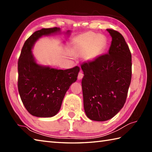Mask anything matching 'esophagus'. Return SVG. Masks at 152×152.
<instances>
[{
  "label": "esophagus",
  "instance_id": "esophagus-1",
  "mask_svg": "<svg viewBox=\"0 0 152 152\" xmlns=\"http://www.w3.org/2000/svg\"><path fill=\"white\" fill-rule=\"evenodd\" d=\"M83 74L82 72H80L78 73V79L79 80H82V79L83 78Z\"/></svg>",
  "mask_w": 152,
  "mask_h": 152
}]
</instances>
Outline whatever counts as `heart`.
I'll use <instances>...</instances> for the list:
<instances>
[{
  "label": "heart",
  "mask_w": 152,
  "mask_h": 152,
  "mask_svg": "<svg viewBox=\"0 0 152 152\" xmlns=\"http://www.w3.org/2000/svg\"><path fill=\"white\" fill-rule=\"evenodd\" d=\"M106 46L104 38L96 36L91 32L80 35L74 40L73 53L77 56H85L88 60H93L101 54Z\"/></svg>",
  "instance_id": "heart-1"
}]
</instances>
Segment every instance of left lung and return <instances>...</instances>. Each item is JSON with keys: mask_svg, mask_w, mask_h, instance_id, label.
Listing matches in <instances>:
<instances>
[{"mask_svg": "<svg viewBox=\"0 0 152 152\" xmlns=\"http://www.w3.org/2000/svg\"><path fill=\"white\" fill-rule=\"evenodd\" d=\"M106 30L112 38L108 53L81 65L84 110L88 118L97 121L112 118L123 108L132 76L131 53L124 37Z\"/></svg>", "mask_w": 152, "mask_h": 152, "instance_id": "1", "label": "left lung"}]
</instances>
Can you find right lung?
Returning a JSON list of instances; mask_svg holds the SVG:
<instances>
[{"mask_svg":"<svg viewBox=\"0 0 152 152\" xmlns=\"http://www.w3.org/2000/svg\"><path fill=\"white\" fill-rule=\"evenodd\" d=\"M60 28H42L25 41L18 59V87L23 104L31 115L40 118L56 115L67 90L75 82L78 66L58 70L37 63L32 49L42 36L60 33ZM70 31L66 32L69 34Z\"/></svg>","mask_w":152,"mask_h":152,"instance_id":"obj_1","label":"right lung"}]
</instances>
